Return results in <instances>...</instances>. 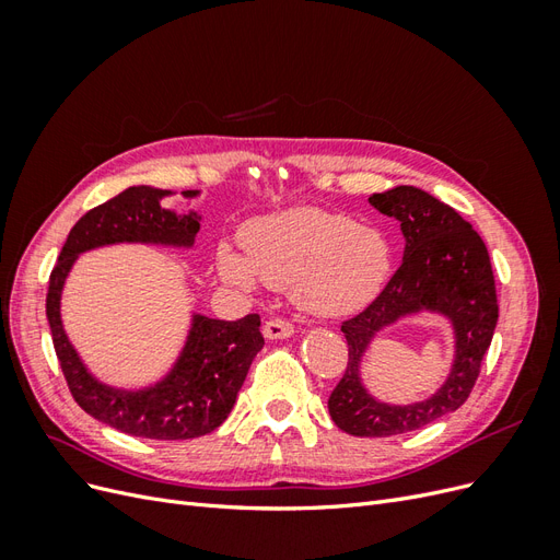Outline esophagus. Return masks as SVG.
<instances>
[{"label": "esophagus", "mask_w": 560, "mask_h": 560, "mask_svg": "<svg viewBox=\"0 0 560 560\" xmlns=\"http://www.w3.org/2000/svg\"><path fill=\"white\" fill-rule=\"evenodd\" d=\"M292 334H294V325L290 319L273 317L264 325V336L270 338V341H273V338H290Z\"/></svg>", "instance_id": "1"}]
</instances>
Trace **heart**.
<instances>
[{"label": "heart", "mask_w": 560, "mask_h": 560, "mask_svg": "<svg viewBox=\"0 0 560 560\" xmlns=\"http://www.w3.org/2000/svg\"><path fill=\"white\" fill-rule=\"evenodd\" d=\"M245 259L222 245L219 276L252 287H292L299 306L317 315H348L374 299L389 273V245L371 226L319 208H292L257 219L241 233Z\"/></svg>", "instance_id": "1"}]
</instances>
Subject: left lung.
Segmentation results:
<instances>
[{
    "label": "left lung",
    "mask_w": 560,
    "mask_h": 560,
    "mask_svg": "<svg viewBox=\"0 0 560 560\" xmlns=\"http://www.w3.org/2000/svg\"><path fill=\"white\" fill-rule=\"evenodd\" d=\"M369 202L399 222L406 238L404 259L383 292L341 325L348 364L329 397V413L336 425L352 436H393L425 428L467 401L493 341L498 294L481 235L446 202L416 186H395L374 194ZM418 310L442 312L454 322L452 376L425 402L409 407L376 402L359 378L361 354L376 330Z\"/></svg>",
    "instance_id": "left-lung-1"
}]
</instances>
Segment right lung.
Here are the masks:
<instances>
[{"instance_id":"1","label":"right lung","mask_w":560,"mask_h":560,"mask_svg":"<svg viewBox=\"0 0 560 560\" xmlns=\"http://www.w3.org/2000/svg\"><path fill=\"white\" fill-rule=\"evenodd\" d=\"M171 191L130 186L124 194L83 214L67 235L58 264L50 270L46 317L67 387L83 411L132 436L196 439L210 434L229 418L252 360L264 348L257 313L235 322L194 315L175 369L147 389H114L97 383L70 346L60 322V292L81 252L112 243H159L191 247L200 222L196 212L177 217L161 208ZM194 198L198 191H182Z\"/></svg>"}]
</instances>
